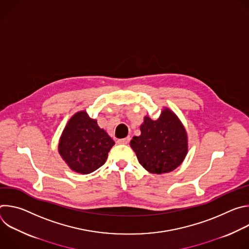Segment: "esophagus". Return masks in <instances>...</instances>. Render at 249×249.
<instances>
[{
    "mask_svg": "<svg viewBox=\"0 0 249 249\" xmlns=\"http://www.w3.org/2000/svg\"><path fill=\"white\" fill-rule=\"evenodd\" d=\"M130 140H131L130 137H126V138H124V139H119V140H117V143L120 144V145H127V144L129 143V142H130Z\"/></svg>",
    "mask_w": 249,
    "mask_h": 249,
    "instance_id": "34e87169",
    "label": "esophagus"
}]
</instances>
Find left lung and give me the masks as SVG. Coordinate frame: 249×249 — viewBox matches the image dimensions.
Returning <instances> with one entry per match:
<instances>
[{
    "label": "left lung",
    "instance_id": "obj_1",
    "mask_svg": "<svg viewBox=\"0 0 249 249\" xmlns=\"http://www.w3.org/2000/svg\"><path fill=\"white\" fill-rule=\"evenodd\" d=\"M141 135L130 142L139 162L152 173L169 172L187 154V135L176 115L164 109L158 120L145 117Z\"/></svg>",
    "mask_w": 249,
    "mask_h": 249
}]
</instances>
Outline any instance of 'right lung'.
<instances>
[{"label":"right lung","instance_id":"obj_1","mask_svg":"<svg viewBox=\"0 0 249 249\" xmlns=\"http://www.w3.org/2000/svg\"><path fill=\"white\" fill-rule=\"evenodd\" d=\"M114 141L97 122L81 111L70 119L59 143V153L74 171L88 174L104 164Z\"/></svg>","mask_w":249,"mask_h":249}]
</instances>
